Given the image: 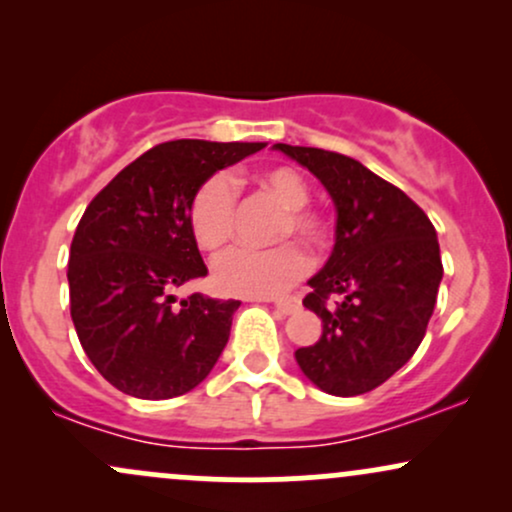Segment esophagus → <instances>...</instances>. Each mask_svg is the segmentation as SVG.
<instances>
[{
	"instance_id": "1",
	"label": "esophagus",
	"mask_w": 512,
	"mask_h": 512,
	"mask_svg": "<svg viewBox=\"0 0 512 512\" xmlns=\"http://www.w3.org/2000/svg\"><path fill=\"white\" fill-rule=\"evenodd\" d=\"M274 305H276V310H279V313H284V315H291V313H296L298 308H301V298H298V296H289V298H276Z\"/></svg>"
}]
</instances>
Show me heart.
<instances>
[{"label":"heart","instance_id":"obj_1","mask_svg":"<svg viewBox=\"0 0 512 512\" xmlns=\"http://www.w3.org/2000/svg\"><path fill=\"white\" fill-rule=\"evenodd\" d=\"M257 182L284 204L274 223L272 238H301L320 248L330 236V221L322 211L308 207V185L298 170L289 166L264 168ZM238 192L223 173L209 175L190 199L187 219L195 243L202 250L216 252L233 236ZM308 269V255L296 240H284L274 248H233L214 262V284L231 296H274L296 284Z\"/></svg>","mask_w":512,"mask_h":512}]
</instances>
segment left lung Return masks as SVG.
<instances>
[{
	"instance_id": "8db88e82",
	"label": "left lung",
	"mask_w": 512,
	"mask_h": 512,
	"mask_svg": "<svg viewBox=\"0 0 512 512\" xmlns=\"http://www.w3.org/2000/svg\"><path fill=\"white\" fill-rule=\"evenodd\" d=\"M276 149L308 168L337 207L332 257L303 298L322 334L296 361L327 395H366L424 339L443 279L436 228L419 204L354 158L315 146Z\"/></svg>"
}]
</instances>
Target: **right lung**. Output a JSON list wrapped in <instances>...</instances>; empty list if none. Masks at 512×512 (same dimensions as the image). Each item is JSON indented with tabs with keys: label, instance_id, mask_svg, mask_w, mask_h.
Returning a JSON list of instances; mask_svg holds the SVG:
<instances>
[{
	"label": "right lung",
	"instance_id": "right-lung-1",
	"mask_svg": "<svg viewBox=\"0 0 512 512\" xmlns=\"http://www.w3.org/2000/svg\"><path fill=\"white\" fill-rule=\"evenodd\" d=\"M260 149L163 142L122 168L81 216L69 250V310L88 361L125 395H185L219 361L240 301L175 298L207 274L187 209L209 175Z\"/></svg>",
	"mask_w": 512,
	"mask_h": 512
}]
</instances>
